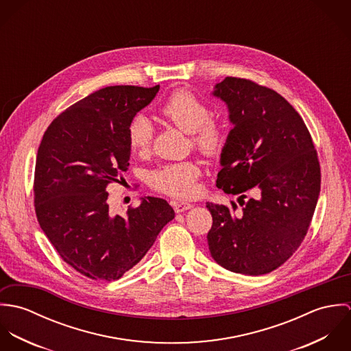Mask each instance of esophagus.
<instances>
[{"label": "esophagus", "mask_w": 351, "mask_h": 351, "mask_svg": "<svg viewBox=\"0 0 351 351\" xmlns=\"http://www.w3.org/2000/svg\"><path fill=\"white\" fill-rule=\"evenodd\" d=\"M173 206H174V210H176L177 213H181V212H185V210L191 209L193 205L189 204V202H186V201H174V202H173Z\"/></svg>", "instance_id": "obj_1"}]
</instances>
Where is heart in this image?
Masks as SVG:
<instances>
[{
  "instance_id": "heart-1",
  "label": "heart",
  "mask_w": 351,
  "mask_h": 351,
  "mask_svg": "<svg viewBox=\"0 0 351 351\" xmlns=\"http://www.w3.org/2000/svg\"><path fill=\"white\" fill-rule=\"evenodd\" d=\"M210 108L193 92L180 89L171 93L159 108V114L177 128L191 134L193 147L205 156L217 155L226 143L224 124L210 117ZM130 149L136 154L150 150L152 128L150 121L143 117H135L127 128ZM200 176V167L192 160L170 163L160 166L151 173V185L156 191L185 199L196 192V182Z\"/></svg>"
}]
</instances>
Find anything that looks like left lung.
Returning a JSON list of instances; mask_svg holds the SVG:
<instances>
[{"instance_id":"obj_1","label":"left lung","mask_w":351,"mask_h":351,"mask_svg":"<svg viewBox=\"0 0 351 351\" xmlns=\"http://www.w3.org/2000/svg\"><path fill=\"white\" fill-rule=\"evenodd\" d=\"M213 96L227 104L230 131L216 186L241 195L242 209L206 202L212 258L224 269L261 276L300 247L320 193V165L298 110L276 90L227 77ZM246 191L254 197L246 202Z\"/></svg>"}]
</instances>
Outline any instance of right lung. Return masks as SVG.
Listing matches in <instances>:
<instances>
[{
    "label": "right lung",
    "mask_w": 351,
    "mask_h": 351,
    "mask_svg": "<svg viewBox=\"0 0 351 351\" xmlns=\"http://www.w3.org/2000/svg\"><path fill=\"white\" fill-rule=\"evenodd\" d=\"M159 90L106 86L52 120L40 142L34 180L40 228L60 258L82 276L119 280L174 219L169 202L146 197L125 216L112 215L108 185L123 181L131 149L127 128Z\"/></svg>",
    "instance_id": "1"
}]
</instances>
